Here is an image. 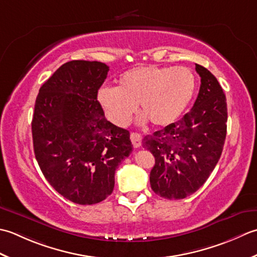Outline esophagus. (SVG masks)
<instances>
[{
    "mask_svg": "<svg viewBox=\"0 0 257 257\" xmlns=\"http://www.w3.org/2000/svg\"><path fill=\"white\" fill-rule=\"evenodd\" d=\"M131 141H132V144L135 149L142 145V136L139 133H131Z\"/></svg>",
    "mask_w": 257,
    "mask_h": 257,
    "instance_id": "34e87169",
    "label": "esophagus"
}]
</instances>
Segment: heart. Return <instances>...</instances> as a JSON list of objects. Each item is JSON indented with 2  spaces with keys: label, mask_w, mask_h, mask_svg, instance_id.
Returning <instances> with one entry per match:
<instances>
[{
  "label": "heart",
  "mask_w": 257,
  "mask_h": 257,
  "mask_svg": "<svg viewBox=\"0 0 257 257\" xmlns=\"http://www.w3.org/2000/svg\"><path fill=\"white\" fill-rule=\"evenodd\" d=\"M195 88V75L187 67L141 66L124 72L117 87L99 88L97 101L107 118L117 126L130 123L138 103L152 124L166 126L185 111Z\"/></svg>",
  "instance_id": "obj_1"
}]
</instances>
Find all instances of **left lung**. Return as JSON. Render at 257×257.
<instances>
[{"instance_id": "obj_1", "label": "left lung", "mask_w": 257, "mask_h": 257, "mask_svg": "<svg viewBox=\"0 0 257 257\" xmlns=\"http://www.w3.org/2000/svg\"><path fill=\"white\" fill-rule=\"evenodd\" d=\"M200 92L191 111L180 121L143 139L155 158L151 187L167 200L193 194L206 182L221 158L226 138V97L216 77L195 64Z\"/></svg>"}]
</instances>
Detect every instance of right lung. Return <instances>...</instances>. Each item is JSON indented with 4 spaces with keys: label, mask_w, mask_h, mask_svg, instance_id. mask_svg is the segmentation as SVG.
Segmentation results:
<instances>
[{
    "label": "right lung",
    "mask_w": 257,
    "mask_h": 257,
    "mask_svg": "<svg viewBox=\"0 0 257 257\" xmlns=\"http://www.w3.org/2000/svg\"><path fill=\"white\" fill-rule=\"evenodd\" d=\"M108 66L71 61L41 86L32 138L35 159L56 192L80 205L105 200L118 164L132 153L130 132L108 122L97 101Z\"/></svg>",
    "instance_id": "obj_1"
}]
</instances>
